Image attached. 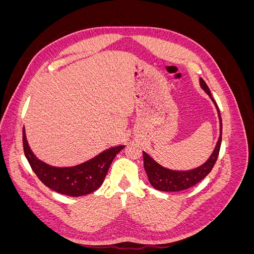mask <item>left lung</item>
Masks as SVG:
<instances>
[{
    "label": "left lung",
    "instance_id": "1",
    "mask_svg": "<svg viewBox=\"0 0 254 254\" xmlns=\"http://www.w3.org/2000/svg\"><path fill=\"white\" fill-rule=\"evenodd\" d=\"M200 86L212 98L211 91H210L209 87L206 86L205 81L202 78H200ZM212 101L214 102L213 98H212ZM214 104H215V106H216L218 115H219V120H220V136H219L218 142L216 144V147H215V149L212 153V156L203 165L195 168V170L187 171V172L170 171V170H167V168H164L161 165H159L147 155V153H145L143 151L145 172L148 176L150 184L156 190H162V191H180V190H188L191 187L196 186L198 182H200L203 178H205V177L210 174L215 163H216L218 155H219L220 145H221V131H222L221 118L219 114L218 107L215 102H214Z\"/></svg>",
    "mask_w": 254,
    "mask_h": 254
}]
</instances>
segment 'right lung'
<instances>
[{"instance_id": "right-lung-1", "label": "right lung", "mask_w": 254, "mask_h": 254, "mask_svg": "<svg viewBox=\"0 0 254 254\" xmlns=\"http://www.w3.org/2000/svg\"><path fill=\"white\" fill-rule=\"evenodd\" d=\"M123 148L124 146L110 148L88 162L74 167H53L34 156L23 129V149L34 173L44 186L59 194L71 197L91 194L101 187L114 157Z\"/></svg>"}]
</instances>
